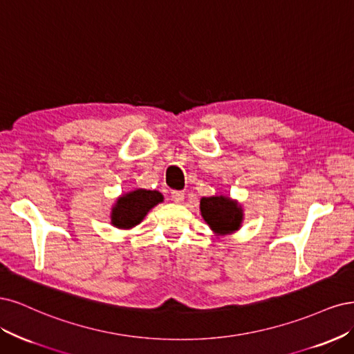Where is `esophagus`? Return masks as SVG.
Listing matches in <instances>:
<instances>
[{
    "mask_svg": "<svg viewBox=\"0 0 354 354\" xmlns=\"http://www.w3.org/2000/svg\"><path fill=\"white\" fill-rule=\"evenodd\" d=\"M170 197H172V200L175 201V203H182L184 201V197H185V194H184V191H172L170 192Z\"/></svg>",
    "mask_w": 354,
    "mask_h": 354,
    "instance_id": "1",
    "label": "esophagus"
}]
</instances>
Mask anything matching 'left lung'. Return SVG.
Returning <instances> with one entry per match:
<instances>
[{
  "instance_id": "8db88e82",
  "label": "left lung",
  "mask_w": 354,
  "mask_h": 354,
  "mask_svg": "<svg viewBox=\"0 0 354 354\" xmlns=\"http://www.w3.org/2000/svg\"><path fill=\"white\" fill-rule=\"evenodd\" d=\"M201 216L218 234L236 231L243 221V210L235 201L223 196L203 197L200 201Z\"/></svg>"
}]
</instances>
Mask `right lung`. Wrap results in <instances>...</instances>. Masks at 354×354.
Segmentation results:
<instances>
[{"label":"right lung","mask_w":354,"mask_h":354,"mask_svg":"<svg viewBox=\"0 0 354 354\" xmlns=\"http://www.w3.org/2000/svg\"><path fill=\"white\" fill-rule=\"evenodd\" d=\"M162 201L163 196L158 191L135 189L118 200L111 213V223L122 230H129L138 225L145 214Z\"/></svg>","instance_id":"obj_1"}]
</instances>
